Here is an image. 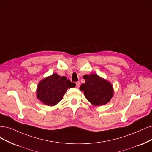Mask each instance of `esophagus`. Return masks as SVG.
<instances>
[{
  "mask_svg": "<svg viewBox=\"0 0 152 152\" xmlns=\"http://www.w3.org/2000/svg\"><path fill=\"white\" fill-rule=\"evenodd\" d=\"M76 86H77V88H79V87H80V83L79 81H77V82H76Z\"/></svg>",
  "mask_w": 152,
  "mask_h": 152,
  "instance_id": "esophagus-1",
  "label": "esophagus"
}]
</instances>
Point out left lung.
<instances>
[{
    "label": "left lung",
    "instance_id": "1",
    "mask_svg": "<svg viewBox=\"0 0 152 152\" xmlns=\"http://www.w3.org/2000/svg\"><path fill=\"white\" fill-rule=\"evenodd\" d=\"M85 83L80 89L83 91L86 98L94 106H102L108 103L113 96L111 84L96 74L84 75Z\"/></svg>",
    "mask_w": 152,
    "mask_h": 152
}]
</instances>
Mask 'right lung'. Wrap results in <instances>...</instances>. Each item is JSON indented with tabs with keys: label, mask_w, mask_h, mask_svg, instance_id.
<instances>
[{
	"label": "right lung",
	"mask_w": 152,
	"mask_h": 152,
	"mask_svg": "<svg viewBox=\"0 0 152 152\" xmlns=\"http://www.w3.org/2000/svg\"><path fill=\"white\" fill-rule=\"evenodd\" d=\"M75 86L76 84L71 82L66 77H61L54 73L39 83L37 97L44 104L54 106L63 99L67 89Z\"/></svg>",
	"instance_id": "right-lung-1"
}]
</instances>
